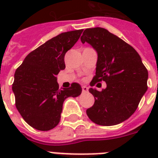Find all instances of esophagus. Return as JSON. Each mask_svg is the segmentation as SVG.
I'll use <instances>...</instances> for the list:
<instances>
[{"label": "esophagus", "mask_w": 158, "mask_h": 158, "mask_svg": "<svg viewBox=\"0 0 158 158\" xmlns=\"http://www.w3.org/2000/svg\"><path fill=\"white\" fill-rule=\"evenodd\" d=\"M88 91H89V88L87 86H82V93H88Z\"/></svg>", "instance_id": "obj_1"}]
</instances>
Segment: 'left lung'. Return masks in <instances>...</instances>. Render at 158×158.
Wrapping results in <instances>:
<instances>
[{"label":"left lung","instance_id":"obj_1","mask_svg":"<svg viewBox=\"0 0 158 158\" xmlns=\"http://www.w3.org/2000/svg\"><path fill=\"white\" fill-rule=\"evenodd\" d=\"M97 52L96 75L91 82L104 81L101 92L90 88L95 98L86 113L95 123L112 126L129 118L147 90L148 71L133 47L102 27L87 28L81 37Z\"/></svg>","mask_w":158,"mask_h":158}]
</instances>
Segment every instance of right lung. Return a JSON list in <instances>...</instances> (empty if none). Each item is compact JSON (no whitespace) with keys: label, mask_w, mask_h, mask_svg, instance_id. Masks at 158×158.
I'll use <instances>...</instances> for the list:
<instances>
[{"label":"right lung","mask_w":158,"mask_h":158,"mask_svg":"<svg viewBox=\"0 0 158 158\" xmlns=\"http://www.w3.org/2000/svg\"><path fill=\"white\" fill-rule=\"evenodd\" d=\"M83 29L58 35L31 51L16 69L12 91L16 107L25 122L39 131L58 124L63 102L80 96L82 89L73 83L59 89L57 75L65 68V54L79 40Z\"/></svg>","instance_id":"obj_1"}]
</instances>
